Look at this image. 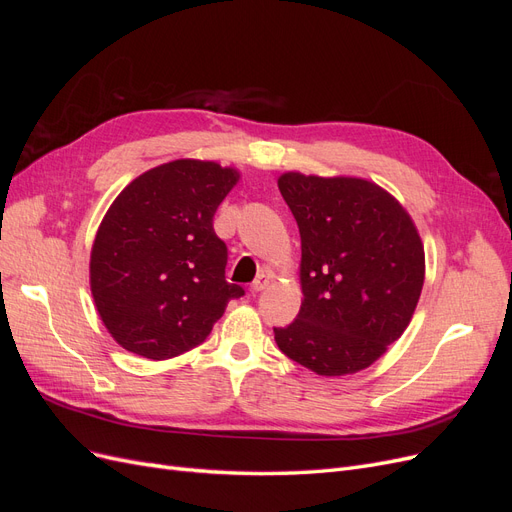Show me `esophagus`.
Here are the masks:
<instances>
[{
    "label": "esophagus",
    "mask_w": 512,
    "mask_h": 512,
    "mask_svg": "<svg viewBox=\"0 0 512 512\" xmlns=\"http://www.w3.org/2000/svg\"><path fill=\"white\" fill-rule=\"evenodd\" d=\"M271 284V275H267V273H262V275H258L256 277V280H254V284L250 286V292L252 294H258V292H262V290H265L267 286Z\"/></svg>",
    "instance_id": "1"
}]
</instances>
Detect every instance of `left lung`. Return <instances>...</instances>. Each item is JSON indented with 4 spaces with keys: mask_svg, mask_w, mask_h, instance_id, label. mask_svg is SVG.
<instances>
[{
    "mask_svg": "<svg viewBox=\"0 0 512 512\" xmlns=\"http://www.w3.org/2000/svg\"><path fill=\"white\" fill-rule=\"evenodd\" d=\"M301 235L303 301L275 342L318 376L376 363L408 329L425 282V247L406 207L363 177L288 170L277 179Z\"/></svg>",
    "mask_w": 512,
    "mask_h": 512,
    "instance_id": "left-lung-1",
    "label": "left lung"
}]
</instances>
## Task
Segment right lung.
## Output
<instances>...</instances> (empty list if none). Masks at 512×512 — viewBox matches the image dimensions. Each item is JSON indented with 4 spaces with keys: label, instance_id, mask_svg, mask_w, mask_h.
Masks as SVG:
<instances>
[{
    "label": "right lung",
    "instance_id": "right-lung-1",
    "mask_svg": "<svg viewBox=\"0 0 512 512\" xmlns=\"http://www.w3.org/2000/svg\"><path fill=\"white\" fill-rule=\"evenodd\" d=\"M235 166L183 158L145 170L98 226L89 288L115 342L151 361L203 344L230 299L226 245L213 215L239 183Z\"/></svg>",
    "mask_w": 512,
    "mask_h": 512
}]
</instances>
